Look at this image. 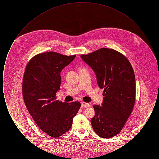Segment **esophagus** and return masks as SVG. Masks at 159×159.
Here are the masks:
<instances>
[{"mask_svg": "<svg viewBox=\"0 0 159 159\" xmlns=\"http://www.w3.org/2000/svg\"><path fill=\"white\" fill-rule=\"evenodd\" d=\"M81 106L82 107H89L90 105L88 103H86V102H81Z\"/></svg>", "mask_w": 159, "mask_h": 159, "instance_id": "obj_1", "label": "esophagus"}]
</instances>
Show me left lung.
<instances>
[{"instance_id": "obj_1", "label": "left lung", "mask_w": 159, "mask_h": 159, "mask_svg": "<svg viewBox=\"0 0 159 159\" xmlns=\"http://www.w3.org/2000/svg\"><path fill=\"white\" fill-rule=\"evenodd\" d=\"M81 58L96 75L97 83L104 89L101 106L94 105L92 126L102 138L116 136L123 128L135 101V76L128 60L121 53L101 48L81 55Z\"/></svg>"}]
</instances>
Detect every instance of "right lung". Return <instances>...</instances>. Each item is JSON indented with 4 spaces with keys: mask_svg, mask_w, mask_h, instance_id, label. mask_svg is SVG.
<instances>
[{
    "mask_svg": "<svg viewBox=\"0 0 159 159\" xmlns=\"http://www.w3.org/2000/svg\"><path fill=\"white\" fill-rule=\"evenodd\" d=\"M76 56L40 53L31 59L25 70L23 95L25 106L39 128L53 138L69 130L81 106L79 102H62L55 97L60 89L61 71Z\"/></svg>",
    "mask_w": 159,
    "mask_h": 159,
    "instance_id": "obj_1",
    "label": "right lung"
}]
</instances>
